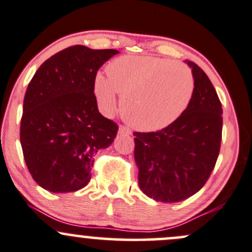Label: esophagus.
<instances>
[{"instance_id":"esophagus-1","label":"esophagus","mask_w":252,"mask_h":252,"mask_svg":"<svg viewBox=\"0 0 252 252\" xmlns=\"http://www.w3.org/2000/svg\"><path fill=\"white\" fill-rule=\"evenodd\" d=\"M118 133L121 134V135H130V134H131V130H130V129H129V128H126V126H119Z\"/></svg>"}]
</instances>
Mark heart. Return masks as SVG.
Listing matches in <instances>:
<instances>
[{"label": "heart", "mask_w": 252, "mask_h": 252, "mask_svg": "<svg viewBox=\"0 0 252 252\" xmlns=\"http://www.w3.org/2000/svg\"><path fill=\"white\" fill-rule=\"evenodd\" d=\"M122 96V113L135 128L156 131L173 124L189 107L194 78L187 66L153 57L117 58L108 65L107 77L94 79V94L102 112L116 107Z\"/></svg>", "instance_id": "b5f03b06"}]
</instances>
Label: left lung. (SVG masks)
<instances>
[{"instance_id": "obj_1", "label": "left lung", "mask_w": 252, "mask_h": 252, "mask_svg": "<svg viewBox=\"0 0 252 252\" xmlns=\"http://www.w3.org/2000/svg\"><path fill=\"white\" fill-rule=\"evenodd\" d=\"M189 107L158 131L134 133L139 186L147 197L176 203L197 193L215 168L222 139V106L206 73L193 62Z\"/></svg>"}]
</instances>
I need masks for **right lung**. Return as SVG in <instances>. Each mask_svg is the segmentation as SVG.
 <instances>
[{
  "mask_svg": "<svg viewBox=\"0 0 252 252\" xmlns=\"http://www.w3.org/2000/svg\"><path fill=\"white\" fill-rule=\"evenodd\" d=\"M116 49L72 46L46 60L24 97L20 144L31 176L54 193L91 181L94 156L110 146L118 126L97 110L94 79Z\"/></svg>",
  "mask_w": 252,
  "mask_h": 252,
  "instance_id": "1",
  "label": "right lung"
}]
</instances>
